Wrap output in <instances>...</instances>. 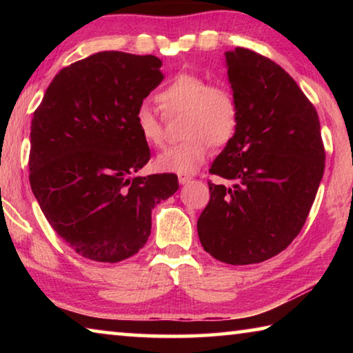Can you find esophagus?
Masks as SVG:
<instances>
[{
  "label": "esophagus",
  "mask_w": 353,
  "mask_h": 353,
  "mask_svg": "<svg viewBox=\"0 0 353 353\" xmlns=\"http://www.w3.org/2000/svg\"><path fill=\"white\" fill-rule=\"evenodd\" d=\"M191 181V176L190 174H179V183H188Z\"/></svg>",
  "instance_id": "1"
}]
</instances>
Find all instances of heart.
Here are the masks:
<instances>
[{"instance_id":"b5f03b06","label":"heart","mask_w":353,"mask_h":353,"mask_svg":"<svg viewBox=\"0 0 353 353\" xmlns=\"http://www.w3.org/2000/svg\"><path fill=\"white\" fill-rule=\"evenodd\" d=\"M155 99L166 117L183 113V140L166 148L155 159L162 172L193 174L205 162L212 149L225 145L238 126V104L229 88L208 83L204 76L181 71L160 88ZM135 128L148 146L163 145V119L151 107L141 104L135 112Z\"/></svg>"}]
</instances>
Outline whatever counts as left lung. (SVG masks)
<instances>
[{
	"instance_id": "1",
	"label": "left lung",
	"mask_w": 353,
	"mask_h": 353,
	"mask_svg": "<svg viewBox=\"0 0 353 353\" xmlns=\"http://www.w3.org/2000/svg\"><path fill=\"white\" fill-rule=\"evenodd\" d=\"M238 126L210 172V201L198 219L201 244L229 265L282 252L305 224L324 174L318 112L286 71L246 48L225 52Z\"/></svg>"
}]
</instances>
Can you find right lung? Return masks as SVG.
Listing matches in <instances>:
<instances>
[{
    "label": "right lung",
    "instance_id": "right-lung-1",
    "mask_svg": "<svg viewBox=\"0 0 353 353\" xmlns=\"http://www.w3.org/2000/svg\"><path fill=\"white\" fill-rule=\"evenodd\" d=\"M162 61L103 51L62 68L31 124L29 182L41 212L71 249L117 263L145 246L155 204L177 176H134L149 159L135 112L163 81Z\"/></svg>",
    "mask_w": 353,
    "mask_h": 353
}]
</instances>
